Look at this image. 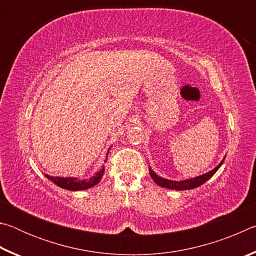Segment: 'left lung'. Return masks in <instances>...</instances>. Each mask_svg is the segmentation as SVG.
<instances>
[{
    "instance_id": "8db88e82",
    "label": "left lung",
    "mask_w": 256,
    "mask_h": 256,
    "mask_svg": "<svg viewBox=\"0 0 256 256\" xmlns=\"http://www.w3.org/2000/svg\"><path fill=\"white\" fill-rule=\"evenodd\" d=\"M224 158H226V157H224V159L222 160V162H220L218 166L214 168L212 170L206 172V174L196 176V177H194V178H188V180H180V182L178 180H167V178H164V177L158 176L152 170H151V167H149V172H150L151 178L154 180V183L158 184L159 186H162V188H170V190H192V188H198V186L204 184L208 180H210L211 177L216 174V172L218 170L220 167H222Z\"/></svg>"
}]
</instances>
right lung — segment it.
<instances>
[{
	"label": "right lung",
	"instance_id": "add662e5",
	"mask_svg": "<svg viewBox=\"0 0 256 256\" xmlns=\"http://www.w3.org/2000/svg\"><path fill=\"white\" fill-rule=\"evenodd\" d=\"M110 152V150H108ZM107 152V156H108ZM106 156V157H107ZM106 162V160H105ZM104 172H105V167H102L100 170H98L96 174L90 177L88 180H78L76 177H60V176H50L45 174V177H47L50 180L53 182L60 188L68 190H88L92 186L97 185L99 182H100L102 177L104 176Z\"/></svg>",
	"mask_w": 256,
	"mask_h": 256
}]
</instances>
